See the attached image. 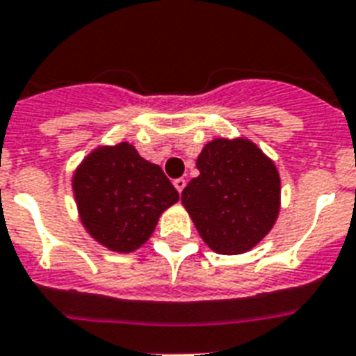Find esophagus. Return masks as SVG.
Masks as SVG:
<instances>
[{
  "label": "esophagus",
  "mask_w": 356,
  "mask_h": 356,
  "mask_svg": "<svg viewBox=\"0 0 356 356\" xmlns=\"http://www.w3.org/2000/svg\"><path fill=\"white\" fill-rule=\"evenodd\" d=\"M186 184H187V181L184 180V178H176V180H175V187H176V191H178V193H181V191H184V189H186Z\"/></svg>",
  "instance_id": "34e87169"
}]
</instances>
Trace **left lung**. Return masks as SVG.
<instances>
[{
    "label": "left lung",
    "instance_id": "left-lung-1",
    "mask_svg": "<svg viewBox=\"0 0 356 356\" xmlns=\"http://www.w3.org/2000/svg\"><path fill=\"white\" fill-rule=\"evenodd\" d=\"M200 175L181 191L206 244L243 254L272 229L280 213V175L248 139H213L196 160Z\"/></svg>",
    "mask_w": 356,
    "mask_h": 356
}]
</instances>
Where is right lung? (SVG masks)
<instances>
[{"label":"right lung","instance_id":"right-lung-1","mask_svg":"<svg viewBox=\"0 0 356 356\" xmlns=\"http://www.w3.org/2000/svg\"><path fill=\"white\" fill-rule=\"evenodd\" d=\"M82 224L113 252H132L152 235L161 211L180 195L158 165L129 143L102 147L73 176Z\"/></svg>","mask_w":356,"mask_h":356}]
</instances>
